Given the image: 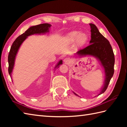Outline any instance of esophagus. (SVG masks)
<instances>
[{
	"instance_id": "esophagus-1",
	"label": "esophagus",
	"mask_w": 127,
	"mask_h": 127,
	"mask_svg": "<svg viewBox=\"0 0 127 127\" xmlns=\"http://www.w3.org/2000/svg\"><path fill=\"white\" fill-rule=\"evenodd\" d=\"M70 62H71V59L69 58L66 57L65 58H64V62L65 64H69Z\"/></svg>"
}]
</instances>
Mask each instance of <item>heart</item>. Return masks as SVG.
I'll list each match as a JSON object with an SVG mask.
<instances>
[{"mask_svg": "<svg viewBox=\"0 0 127 127\" xmlns=\"http://www.w3.org/2000/svg\"><path fill=\"white\" fill-rule=\"evenodd\" d=\"M67 39L70 42H74L76 40V42L79 45H83L87 41L88 36L85 33H80L79 32L74 31L69 33Z\"/></svg>", "mask_w": 127, "mask_h": 127, "instance_id": "heart-1", "label": "heart"}]
</instances>
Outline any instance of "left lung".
<instances>
[{"label": "left lung", "mask_w": 127, "mask_h": 127, "mask_svg": "<svg viewBox=\"0 0 127 127\" xmlns=\"http://www.w3.org/2000/svg\"><path fill=\"white\" fill-rule=\"evenodd\" d=\"M90 25L91 29L90 45L78 51L76 54L81 56L90 55L95 57L99 59L103 66L105 72V80L103 87L99 95L106 90L114 75L115 56L110 42L100 33L95 25L90 23ZM74 93L77 95L76 93Z\"/></svg>", "instance_id": "1"}]
</instances>
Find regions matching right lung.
Instances as JSON below:
<instances>
[{
    "label": "right lung",
    "mask_w": 127,
    "mask_h": 127,
    "mask_svg": "<svg viewBox=\"0 0 127 127\" xmlns=\"http://www.w3.org/2000/svg\"><path fill=\"white\" fill-rule=\"evenodd\" d=\"M51 25L48 23H43L40 24L39 25H36L35 26H32L31 27L28 29L25 33L21 34V35L19 36L15 40L14 42L11 47L10 52L8 56V63H9V68H8V71H9V74L11 76V73L13 70V65H14L15 57L17 54L18 50L20 48V46L22 44V42L25 41L27 36L31 35L34 34H42L45 33L47 32H49V28L51 27ZM62 63V61L61 60L58 62L56 67H59V65H61Z\"/></svg>",
    "instance_id": "right-lung-1"
}]
</instances>
